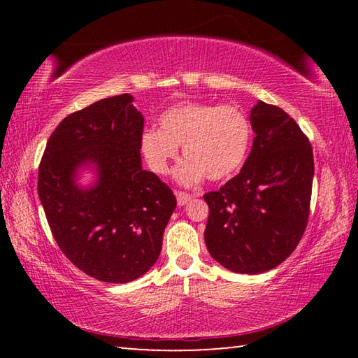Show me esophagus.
Returning a JSON list of instances; mask_svg holds the SVG:
<instances>
[{
    "instance_id": "esophagus-1",
    "label": "esophagus",
    "mask_w": 358,
    "mask_h": 358,
    "mask_svg": "<svg viewBox=\"0 0 358 358\" xmlns=\"http://www.w3.org/2000/svg\"><path fill=\"white\" fill-rule=\"evenodd\" d=\"M175 196H177V202H178L180 207H183V205H186L192 199L191 194L183 192V191H177V192H175Z\"/></svg>"
}]
</instances>
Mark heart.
I'll use <instances>...</instances> for the list:
<instances>
[{
  "instance_id": "b5f03b06",
  "label": "heart",
  "mask_w": 358,
  "mask_h": 358,
  "mask_svg": "<svg viewBox=\"0 0 358 358\" xmlns=\"http://www.w3.org/2000/svg\"><path fill=\"white\" fill-rule=\"evenodd\" d=\"M159 128L141 136V150L151 171L166 175L183 147L187 159L178 167L177 180L192 186L207 177L226 180L243 166L251 145L252 126L235 106L211 102H181L161 115Z\"/></svg>"
}]
</instances>
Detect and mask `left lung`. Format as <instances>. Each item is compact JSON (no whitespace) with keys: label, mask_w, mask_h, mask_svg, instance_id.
Listing matches in <instances>:
<instances>
[{"label":"left lung","mask_w":358,"mask_h":358,"mask_svg":"<svg viewBox=\"0 0 358 358\" xmlns=\"http://www.w3.org/2000/svg\"><path fill=\"white\" fill-rule=\"evenodd\" d=\"M250 120L256 137L241 172L203 196L205 243L230 271L257 275L284 262L306 230L314 159L308 137L282 108L259 101Z\"/></svg>","instance_id":"8db88e82"}]
</instances>
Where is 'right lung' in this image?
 <instances>
[{
    "label": "right lung",
    "mask_w": 358,
    "mask_h": 358,
    "mask_svg": "<svg viewBox=\"0 0 358 358\" xmlns=\"http://www.w3.org/2000/svg\"><path fill=\"white\" fill-rule=\"evenodd\" d=\"M131 94L96 101L66 117L42 155L38 192L59 250L96 280H137L159 257L162 235L177 207L164 181L142 169L143 117ZM94 162L99 181L88 190L73 181Z\"/></svg>",
    "instance_id": "right-lung-1"
}]
</instances>
